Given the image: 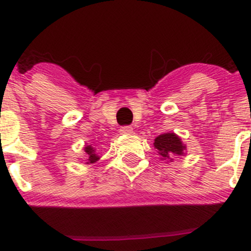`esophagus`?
Listing matches in <instances>:
<instances>
[{"instance_id": "34e87169", "label": "esophagus", "mask_w": 251, "mask_h": 251, "mask_svg": "<svg viewBox=\"0 0 251 251\" xmlns=\"http://www.w3.org/2000/svg\"><path fill=\"white\" fill-rule=\"evenodd\" d=\"M120 132L124 133V135H130V133L133 132V128L131 126H123L120 128Z\"/></svg>"}]
</instances>
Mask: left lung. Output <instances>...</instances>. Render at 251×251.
<instances>
[{
  "label": "left lung",
  "instance_id": "8db88e82",
  "mask_svg": "<svg viewBox=\"0 0 251 251\" xmlns=\"http://www.w3.org/2000/svg\"><path fill=\"white\" fill-rule=\"evenodd\" d=\"M154 147L159 151L163 160H169L174 154L181 155L183 154V149L186 148L175 133H165V135L158 136L154 140Z\"/></svg>",
  "mask_w": 251,
  "mask_h": 251
}]
</instances>
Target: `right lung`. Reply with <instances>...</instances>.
I'll return each mask as SVG.
<instances>
[{"label":"right lung","instance_id":"add662e5","mask_svg":"<svg viewBox=\"0 0 251 251\" xmlns=\"http://www.w3.org/2000/svg\"><path fill=\"white\" fill-rule=\"evenodd\" d=\"M85 151H86V154L88 155L87 156V161H88L87 164H90V163L92 164V163H95V161H97L98 159H100V156L96 154V151L91 146H86L85 147Z\"/></svg>","mask_w":251,"mask_h":251}]
</instances>
